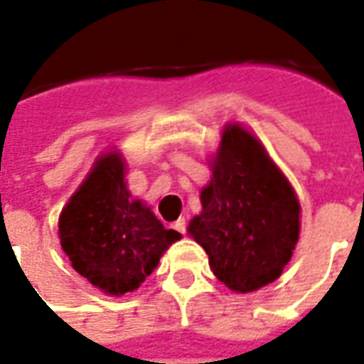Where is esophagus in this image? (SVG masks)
Returning <instances> with one entry per match:
<instances>
[{
    "label": "esophagus",
    "instance_id": "obj_1",
    "mask_svg": "<svg viewBox=\"0 0 364 364\" xmlns=\"http://www.w3.org/2000/svg\"><path fill=\"white\" fill-rule=\"evenodd\" d=\"M174 229H176L178 233H182V235H184V233H186V219L180 218L178 221H174Z\"/></svg>",
    "mask_w": 364,
    "mask_h": 364
}]
</instances>
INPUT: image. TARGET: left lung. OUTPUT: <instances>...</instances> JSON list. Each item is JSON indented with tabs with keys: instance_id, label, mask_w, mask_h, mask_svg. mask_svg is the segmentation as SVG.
<instances>
[{
	"instance_id": "left-lung-1",
	"label": "left lung",
	"mask_w": 364,
	"mask_h": 364,
	"mask_svg": "<svg viewBox=\"0 0 364 364\" xmlns=\"http://www.w3.org/2000/svg\"><path fill=\"white\" fill-rule=\"evenodd\" d=\"M202 188V213L188 233L203 247L219 282L252 292L274 282L300 235V202L259 139L228 125Z\"/></svg>"
}]
</instances>
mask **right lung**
Segmentation results:
<instances>
[{
	"instance_id": "right-lung-1",
	"label": "right lung",
	"mask_w": 364,
	"mask_h": 364,
	"mask_svg": "<svg viewBox=\"0 0 364 364\" xmlns=\"http://www.w3.org/2000/svg\"><path fill=\"white\" fill-rule=\"evenodd\" d=\"M58 235L74 270L112 296L136 290L182 237L164 229L141 200H131L119 153L95 161L60 213Z\"/></svg>"
}]
</instances>
